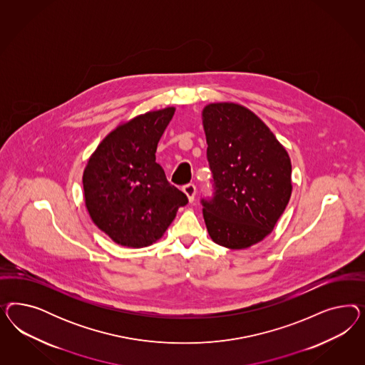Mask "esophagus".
I'll use <instances>...</instances> for the list:
<instances>
[{"label": "esophagus", "instance_id": "34e87169", "mask_svg": "<svg viewBox=\"0 0 365 365\" xmlns=\"http://www.w3.org/2000/svg\"><path fill=\"white\" fill-rule=\"evenodd\" d=\"M183 192L187 195L188 200L192 202L195 198V194H197V187H195V185L188 183V185L183 186Z\"/></svg>", "mask_w": 365, "mask_h": 365}]
</instances>
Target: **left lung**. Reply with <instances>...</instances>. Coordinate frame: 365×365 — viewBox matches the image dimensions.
<instances>
[{"label": "left lung", "mask_w": 365, "mask_h": 365, "mask_svg": "<svg viewBox=\"0 0 365 365\" xmlns=\"http://www.w3.org/2000/svg\"><path fill=\"white\" fill-rule=\"evenodd\" d=\"M212 173V197L203 198L211 240L246 249L274 229L292 195L287 150L252 110L212 103L202 112Z\"/></svg>", "instance_id": "8db88e82"}]
</instances>
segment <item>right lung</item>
<instances>
[{
	"instance_id": "1",
	"label": "right lung",
	"mask_w": 365,
	"mask_h": 365,
	"mask_svg": "<svg viewBox=\"0 0 365 365\" xmlns=\"http://www.w3.org/2000/svg\"><path fill=\"white\" fill-rule=\"evenodd\" d=\"M175 108L151 110L123 123L91 155L83 174L86 206L113 242H156L188 199L155 162L156 147Z\"/></svg>"
}]
</instances>
